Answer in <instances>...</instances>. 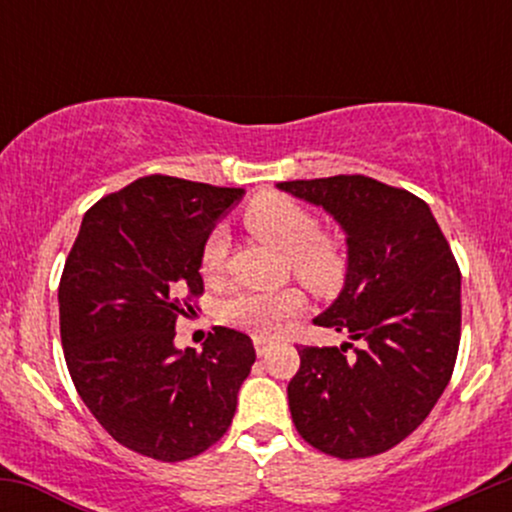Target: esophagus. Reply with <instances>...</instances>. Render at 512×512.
<instances>
[{
    "label": "esophagus",
    "mask_w": 512,
    "mask_h": 512,
    "mask_svg": "<svg viewBox=\"0 0 512 512\" xmlns=\"http://www.w3.org/2000/svg\"><path fill=\"white\" fill-rule=\"evenodd\" d=\"M269 349H272V342H269V339L255 337V351H257V356H267Z\"/></svg>",
    "instance_id": "obj_1"
}]
</instances>
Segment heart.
Masks as SVG:
<instances>
[{"mask_svg": "<svg viewBox=\"0 0 512 512\" xmlns=\"http://www.w3.org/2000/svg\"><path fill=\"white\" fill-rule=\"evenodd\" d=\"M243 223L250 233L274 248L286 250L293 274L317 293H330L342 284L346 257L332 238L317 233V219L296 199L264 192L243 211ZM228 252V233L223 226L211 228L202 245V272L214 276L223 269ZM303 308L301 291L293 286L274 291H238L226 298L223 320L260 337H269L284 327Z\"/></svg>", "mask_w": 512, "mask_h": 512, "instance_id": "obj_1", "label": "heart"}]
</instances>
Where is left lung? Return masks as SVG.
<instances>
[{"mask_svg": "<svg viewBox=\"0 0 512 512\" xmlns=\"http://www.w3.org/2000/svg\"><path fill=\"white\" fill-rule=\"evenodd\" d=\"M346 233V281L315 325L354 344L298 346L289 407L305 443L339 460L380 455L424 424L460 346V267L424 199L366 175L279 182Z\"/></svg>", "mask_w": 512, "mask_h": 512, "instance_id": "left-lung-1", "label": "left lung"}]
</instances>
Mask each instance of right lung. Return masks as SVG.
Listing matches in <instances>:
<instances>
[{"instance_id":"add662e5","label":"right lung","mask_w":512,"mask_h":512,"mask_svg":"<svg viewBox=\"0 0 512 512\" xmlns=\"http://www.w3.org/2000/svg\"><path fill=\"white\" fill-rule=\"evenodd\" d=\"M245 190L146 175L84 214L60 279V334L76 392L125 448L161 462L199 455L236 414L255 349L214 327L175 349V320L202 296L199 255Z\"/></svg>"}]
</instances>
